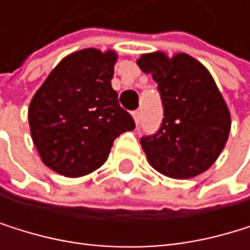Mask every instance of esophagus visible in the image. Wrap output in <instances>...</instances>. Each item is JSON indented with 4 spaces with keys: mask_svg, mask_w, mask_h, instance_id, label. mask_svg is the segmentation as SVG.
<instances>
[{
    "mask_svg": "<svg viewBox=\"0 0 250 250\" xmlns=\"http://www.w3.org/2000/svg\"><path fill=\"white\" fill-rule=\"evenodd\" d=\"M141 118H142V112H141V109L135 111V112H133V120H135V123H136V126H139Z\"/></svg>",
    "mask_w": 250,
    "mask_h": 250,
    "instance_id": "obj_1",
    "label": "esophagus"
}]
</instances>
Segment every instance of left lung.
I'll use <instances>...</instances> for the list:
<instances>
[{
  "mask_svg": "<svg viewBox=\"0 0 250 250\" xmlns=\"http://www.w3.org/2000/svg\"><path fill=\"white\" fill-rule=\"evenodd\" d=\"M151 73L163 104L160 129L141 139L150 165L160 174L185 180L206 172L222 153L231 115L210 72L188 54L160 51L136 61Z\"/></svg>",
  "mask_w": 250,
  "mask_h": 250,
  "instance_id": "obj_1",
  "label": "left lung"
}]
</instances>
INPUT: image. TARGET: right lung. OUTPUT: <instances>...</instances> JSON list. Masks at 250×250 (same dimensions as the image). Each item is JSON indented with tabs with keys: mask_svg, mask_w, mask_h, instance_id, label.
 Returning <instances> with one entry per match:
<instances>
[{
	"mask_svg": "<svg viewBox=\"0 0 250 250\" xmlns=\"http://www.w3.org/2000/svg\"><path fill=\"white\" fill-rule=\"evenodd\" d=\"M115 51L94 47L62 58L28 108L34 146L47 168L64 177L87 175L106 162L114 139L135 121L112 88Z\"/></svg>",
	"mask_w": 250,
	"mask_h": 250,
	"instance_id": "add662e5",
	"label": "right lung"
}]
</instances>
